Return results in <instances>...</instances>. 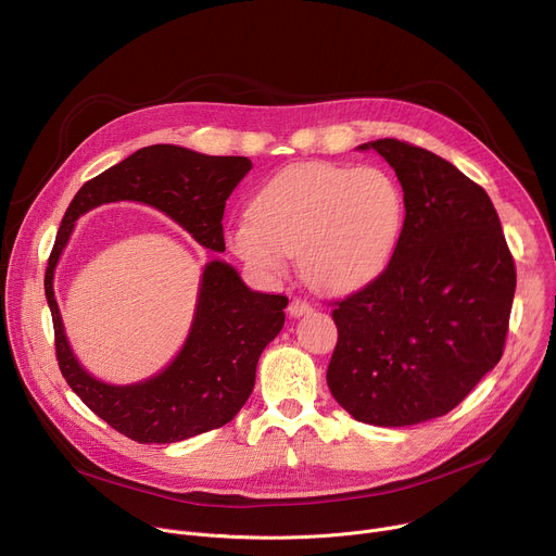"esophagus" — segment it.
Segmentation results:
<instances>
[{"label":"esophagus","instance_id":"obj_1","mask_svg":"<svg viewBox=\"0 0 556 556\" xmlns=\"http://www.w3.org/2000/svg\"><path fill=\"white\" fill-rule=\"evenodd\" d=\"M312 309V305L305 301V299H301V296H294L292 301H290V305H288V312L292 314V316H303V314H307Z\"/></svg>","mask_w":556,"mask_h":556}]
</instances>
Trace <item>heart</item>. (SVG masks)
<instances>
[{
    "instance_id": "1",
    "label": "heart",
    "mask_w": 556,
    "mask_h": 556,
    "mask_svg": "<svg viewBox=\"0 0 556 556\" xmlns=\"http://www.w3.org/2000/svg\"><path fill=\"white\" fill-rule=\"evenodd\" d=\"M403 224L405 195L387 172L309 163L262 187L253 215L230 230V249L266 277H281L301 255L309 283L343 292L389 264Z\"/></svg>"
}]
</instances>
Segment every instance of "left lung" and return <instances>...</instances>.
Returning <instances> with one entry per match:
<instances>
[{
	"label": "left lung",
	"mask_w": 556,
	"mask_h": 556,
	"mask_svg": "<svg viewBox=\"0 0 556 556\" xmlns=\"http://www.w3.org/2000/svg\"><path fill=\"white\" fill-rule=\"evenodd\" d=\"M393 167L405 224L387 268L334 303L328 387L358 422L409 427L448 414L502 358L517 286L489 193L444 157L365 142Z\"/></svg>",
	"instance_id": "obj_1"
}]
</instances>
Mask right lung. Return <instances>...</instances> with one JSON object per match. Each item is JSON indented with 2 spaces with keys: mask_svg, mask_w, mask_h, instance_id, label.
Segmentation results:
<instances>
[{
  "mask_svg": "<svg viewBox=\"0 0 556 556\" xmlns=\"http://www.w3.org/2000/svg\"><path fill=\"white\" fill-rule=\"evenodd\" d=\"M251 169L244 155L151 144L88 180L65 211L43 279L59 369L99 418L140 444L180 442L230 422L255 387L264 348L283 328L288 296L255 292L232 266L213 260L204 266L193 324L178 356L142 382L108 384L81 367L65 339L52 288L59 257L78 215L121 200L157 208L200 247L224 253V206Z\"/></svg>",
  "mask_w": 556,
  "mask_h": 556,
  "instance_id": "1",
  "label": "right lung"
}]
</instances>
